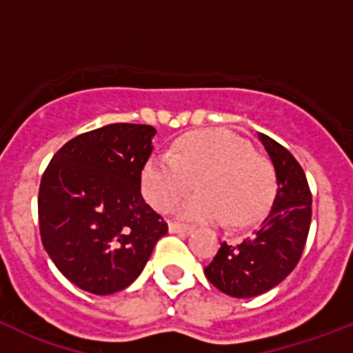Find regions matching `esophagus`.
Instances as JSON below:
<instances>
[{
	"mask_svg": "<svg viewBox=\"0 0 353 353\" xmlns=\"http://www.w3.org/2000/svg\"><path fill=\"white\" fill-rule=\"evenodd\" d=\"M194 228L187 226V224H180V223H170V232L171 233H179V235H189L192 233Z\"/></svg>",
	"mask_w": 353,
	"mask_h": 353,
	"instance_id": "1",
	"label": "esophagus"
}]
</instances>
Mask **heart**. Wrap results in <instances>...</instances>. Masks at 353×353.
I'll return each instance as SVG.
<instances>
[{
	"label": "heart",
	"mask_w": 353,
	"mask_h": 353,
	"mask_svg": "<svg viewBox=\"0 0 353 353\" xmlns=\"http://www.w3.org/2000/svg\"><path fill=\"white\" fill-rule=\"evenodd\" d=\"M199 194L176 207L185 221L235 224L256 223L276 194L270 164L254 155L245 139L226 129L192 130L174 141L173 154L154 155L141 171L146 201L168 212L194 187Z\"/></svg>",
	"instance_id": "1"
}]
</instances>
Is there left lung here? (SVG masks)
<instances>
[{
	"label": "left lung",
	"instance_id": "left-lung-1",
	"mask_svg": "<svg viewBox=\"0 0 353 353\" xmlns=\"http://www.w3.org/2000/svg\"><path fill=\"white\" fill-rule=\"evenodd\" d=\"M274 171L277 192L267 219L240 244H221L205 267L208 281L236 299L269 292L295 269L304 251L311 224V191L304 170L288 150L258 134Z\"/></svg>",
	"mask_w": 353,
	"mask_h": 353
}]
</instances>
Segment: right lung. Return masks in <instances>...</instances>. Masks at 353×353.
Returning <instances> with one entry per match:
<instances>
[{
  "instance_id": "right-lung-1",
  "label": "right lung",
  "mask_w": 353,
  "mask_h": 353,
  "mask_svg": "<svg viewBox=\"0 0 353 353\" xmlns=\"http://www.w3.org/2000/svg\"><path fill=\"white\" fill-rule=\"evenodd\" d=\"M157 130L111 123L65 143L43 171V249L68 281L109 295L138 279L168 224L145 203L141 171Z\"/></svg>"
}]
</instances>
